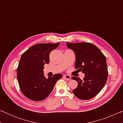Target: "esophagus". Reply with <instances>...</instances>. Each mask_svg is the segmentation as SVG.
<instances>
[{
  "instance_id": "34e87169",
  "label": "esophagus",
  "mask_w": 123,
  "mask_h": 123,
  "mask_svg": "<svg viewBox=\"0 0 123 123\" xmlns=\"http://www.w3.org/2000/svg\"><path fill=\"white\" fill-rule=\"evenodd\" d=\"M63 78L66 79L67 80H70V79H71V76H70V75H64L63 76Z\"/></svg>"
}]
</instances>
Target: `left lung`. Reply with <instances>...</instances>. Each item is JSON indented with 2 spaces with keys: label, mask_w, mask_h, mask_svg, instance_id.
I'll return each instance as SVG.
<instances>
[{
  "label": "left lung",
  "mask_w": 123,
  "mask_h": 123,
  "mask_svg": "<svg viewBox=\"0 0 123 123\" xmlns=\"http://www.w3.org/2000/svg\"><path fill=\"white\" fill-rule=\"evenodd\" d=\"M67 46L75 54V68L85 74L83 80L72 76L78 83L73 91L76 97L88 100L97 95L107 81L108 70L106 57L95 45L88 42L70 43Z\"/></svg>",
  "instance_id": "left-lung-1"
}]
</instances>
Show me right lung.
<instances>
[{
	"label": "right lung",
	"instance_id": "add662e5",
	"mask_svg": "<svg viewBox=\"0 0 123 123\" xmlns=\"http://www.w3.org/2000/svg\"><path fill=\"white\" fill-rule=\"evenodd\" d=\"M57 43L34 45L22 54L17 68V80L20 91L33 101L44 100L50 94L62 74H54L47 79L44 75L45 64L50 61V53L59 46Z\"/></svg>",
	"mask_w": 123,
	"mask_h": 123
}]
</instances>
